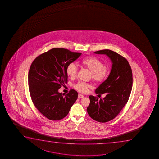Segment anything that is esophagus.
<instances>
[{"label": "esophagus", "mask_w": 159, "mask_h": 159, "mask_svg": "<svg viewBox=\"0 0 159 159\" xmlns=\"http://www.w3.org/2000/svg\"><path fill=\"white\" fill-rule=\"evenodd\" d=\"M83 97H84V96H83V94H78L79 98H83Z\"/></svg>", "instance_id": "obj_1"}]
</instances>
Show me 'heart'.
<instances>
[{"label": "heart", "instance_id": "heart-1", "mask_svg": "<svg viewBox=\"0 0 159 159\" xmlns=\"http://www.w3.org/2000/svg\"><path fill=\"white\" fill-rule=\"evenodd\" d=\"M80 63L91 72L92 78L96 82H101L106 78L108 70L104 63L98 58L94 57H86L81 60ZM77 73L78 68L75 64L69 63L66 67V73L68 76L70 78H74L76 77ZM89 87L88 83L83 81H79L74 85L75 89L83 93L87 92Z\"/></svg>", "mask_w": 159, "mask_h": 159}]
</instances>
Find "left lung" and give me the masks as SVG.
<instances>
[{"mask_svg":"<svg viewBox=\"0 0 159 159\" xmlns=\"http://www.w3.org/2000/svg\"><path fill=\"white\" fill-rule=\"evenodd\" d=\"M94 53L106 55L112 65L107 78L95 90L96 94L107 95L99 100L96 97L89 96L87 111L93 120L105 123L115 118L128 102L132 89L133 74L128 61L117 52L104 49Z\"/></svg>","mask_w":159,"mask_h":159,"instance_id":"obj_1","label":"left lung"}]
</instances>
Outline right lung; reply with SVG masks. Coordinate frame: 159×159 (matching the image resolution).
I'll list each match as a JSON object with an SVG mask.
<instances>
[{"label":"right lung","mask_w":159,"mask_h":159,"mask_svg":"<svg viewBox=\"0 0 159 159\" xmlns=\"http://www.w3.org/2000/svg\"><path fill=\"white\" fill-rule=\"evenodd\" d=\"M81 53L64 48H55L37 57L31 65L28 74L29 89L33 103L48 119L61 120L67 115L78 98V92H59L67 83L66 67Z\"/></svg>","instance_id":"right-lung-1"}]
</instances>
